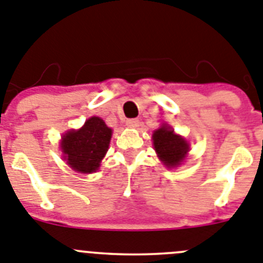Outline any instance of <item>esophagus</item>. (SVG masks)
Masks as SVG:
<instances>
[{
  "instance_id": "esophagus-1",
  "label": "esophagus",
  "mask_w": 263,
  "mask_h": 263,
  "mask_svg": "<svg viewBox=\"0 0 263 263\" xmlns=\"http://www.w3.org/2000/svg\"><path fill=\"white\" fill-rule=\"evenodd\" d=\"M126 124L129 127V128H136V127L139 126V120H137V119H127Z\"/></svg>"
}]
</instances>
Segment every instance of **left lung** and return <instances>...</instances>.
Returning <instances> with one entry per match:
<instances>
[{
  "label": "left lung",
  "instance_id": "1",
  "mask_svg": "<svg viewBox=\"0 0 263 263\" xmlns=\"http://www.w3.org/2000/svg\"><path fill=\"white\" fill-rule=\"evenodd\" d=\"M153 145L160 160L167 167L181 164L189 152V144L169 126H162L153 132Z\"/></svg>",
  "mask_w": 263,
  "mask_h": 263
}]
</instances>
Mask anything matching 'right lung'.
I'll use <instances>...</instances> for the list:
<instances>
[{
	"label": "right lung",
	"instance_id": "right-lung-1",
	"mask_svg": "<svg viewBox=\"0 0 263 263\" xmlns=\"http://www.w3.org/2000/svg\"><path fill=\"white\" fill-rule=\"evenodd\" d=\"M111 128L101 118L93 117L85 122L79 131H69L61 141L64 160L79 173H93L98 170L111 140Z\"/></svg>",
	"mask_w": 263,
	"mask_h": 263
}]
</instances>
